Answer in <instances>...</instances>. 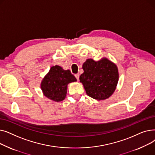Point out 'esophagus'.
<instances>
[{
	"instance_id": "1",
	"label": "esophagus",
	"mask_w": 155,
	"mask_h": 155,
	"mask_svg": "<svg viewBox=\"0 0 155 155\" xmlns=\"http://www.w3.org/2000/svg\"><path fill=\"white\" fill-rule=\"evenodd\" d=\"M75 78H77V80H79V77H80V75L78 74V73H77V74H75Z\"/></svg>"
}]
</instances>
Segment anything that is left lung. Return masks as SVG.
Returning a JSON list of instances; mask_svg holds the SVG:
<instances>
[{
  "instance_id": "8db88e82",
  "label": "left lung",
  "mask_w": 155,
  "mask_h": 155,
  "mask_svg": "<svg viewBox=\"0 0 155 155\" xmlns=\"http://www.w3.org/2000/svg\"><path fill=\"white\" fill-rule=\"evenodd\" d=\"M80 76L87 94L97 101L105 100L114 92L119 80L116 64L106 58L95 61L87 59Z\"/></svg>"
}]
</instances>
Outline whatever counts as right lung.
I'll list each match as a JSON object with an SVG mask.
<instances>
[{
	"mask_svg": "<svg viewBox=\"0 0 155 155\" xmlns=\"http://www.w3.org/2000/svg\"><path fill=\"white\" fill-rule=\"evenodd\" d=\"M77 82L75 76L69 70H64L58 65L51 67L41 83V88L47 98L55 102H60L67 95V85Z\"/></svg>",
	"mask_w": 155,
	"mask_h": 155,
	"instance_id": "1",
	"label": "right lung"
}]
</instances>
